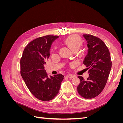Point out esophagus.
<instances>
[{"instance_id": "34e87169", "label": "esophagus", "mask_w": 123, "mask_h": 123, "mask_svg": "<svg viewBox=\"0 0 123 123\" xmlns=\"http://www.w3.org/2000/svg\"><path fill=\"white\" fill-rule=\"evenodd\" d=\"M74 76V75H72V74H68V75H67V77L68 78H69V79H72V78H73Z\"/></svg>"}]
</instances>
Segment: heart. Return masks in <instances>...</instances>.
Here are the masks:
<instances>
[{
	"mask_svg": "<svg viewBox=\"0 0 123 123\" xmlns=\"http://www.w3.org/2000/svg\"><path fill=\"white\" fill-rule=\"evenodd\" d=\"M63 43L67 46L71 51H78L83 45V40L79 36L73 34L66 38Z\"/></svg>",
	"mask_w": 123,
	"mask_h": 123,
	"instance_id": "obj_1",
	"label": "heart"
}]
</instances>
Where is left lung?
<instances>
[{
  "label": "left lung",
  "mask_w": 123,
  "mask_h": 123,
  "mask_svg": "<svg viewBox=\"0 0 123 123\" xmlns=\"http://www.w3.org/2000/svg\"><path fill=\"white\" fill-rule=\"evenodd\" d=\"M87 42L88 53L83 63L88 70L86 80L78 76L80 83L77 91L84 98L90 99L98 95L105 88L112 66L109 51L103 41L90 34H83Z\"/></svg>",
  "instance_id": "obj_1"
}]
</instances>
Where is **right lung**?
Returning a JSON list of instances; mask_svg holds the SVG:
<instances>
[{"mask_svg":"<svg viewBox=\"0 0 123 123\" xmlns=\"http://www.w3.org/2000/svg\"><path fill=\"white\" fill-rule=\"evenodd\" d=\"M58 36L47 35L27 44L20 60V73L30 91L43 101L53 99L59 93L64 76H48L44 65L50 57L51 46Z\"/></svg>","mask_w":123,"mask_h":123,"instance_id":"right-lung-1","label":"right lung"}]
</instances>
